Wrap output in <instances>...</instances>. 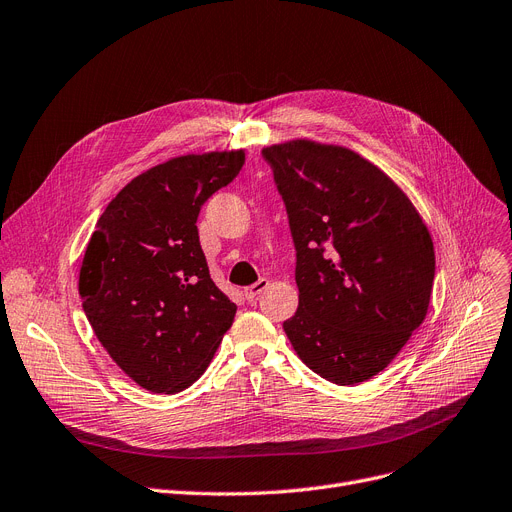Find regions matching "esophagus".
I'll list each match as a JSON object with an SVG mask.
<instances>
[{"mask_svg":"<svg viewBox=\"0 0 512 512\" xmlns=\"http://www.w3.org/2000/svg\"><path fill=\"white\" fill-rule=\"evenodd\" d=\"M270 286V280H265V278H261V280H257L255 284H251V286H247L244 288V297H247V301H255L265 288Z\"/></svg>","mask_w":512,"mask_h":512,"instance_id":"1","label":"esophagus"}]
</instances>
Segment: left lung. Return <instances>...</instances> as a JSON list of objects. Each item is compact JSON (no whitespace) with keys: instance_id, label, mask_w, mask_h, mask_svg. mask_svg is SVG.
Here are the masks:
<instances>
[{"instance_id":"1","label":"left lung","mask_w":512,"mask_h":512,"mask_svg":"<svg viewBox=\"0 0 512 512\" xmlns=\"http://www.w3.org/2000/svg\"><path fill=\"white\" fill-rule=\"evenodd\" d=\"M288 213L299 307L282 326L307 368L337 385L383 372L427 316L433 240L387 173L345 146L261 150Z\"/></svg>"}]
</instances>
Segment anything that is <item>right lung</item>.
<instances>
[{"label":"right lung","mask_w":512,"mask_h":512,"mask_svg":"<svg viewBox=\"0 0 512 512\" xmlns=\"http://www.w3.org/2000/svg\"><path fill=\"white\" fill-rule=\"evenodd\" d=\"M244 150L186 154L140 173L108 203L79 272L83 311L115 364L152 393L201 376L236 316L198 240L207 198L228 186Z\"/></svg>","instance_id":"1"}]
</instances>
